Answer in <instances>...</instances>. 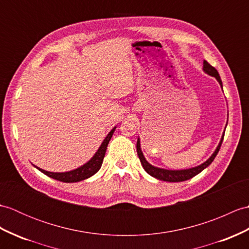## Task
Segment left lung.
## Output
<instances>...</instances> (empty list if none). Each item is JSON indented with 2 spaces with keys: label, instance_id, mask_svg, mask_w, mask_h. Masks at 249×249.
Masks as SVG:
<instances>
[{
  "label": "left lung",
  "instance_id": "obj_1",
  "mask_svg": "<svg viewBox=\"0 0 249 249\" xmlns=\"http://www.w3.org/2000/svg\"><path fill=\"white\" fill-rule=\"evenodd\" d=\"M203 65H204L203 66V71L206 74L210 75V76L215 77V79L218 82L219 86H221L222 89H223L222 79H221V77H219V74L216 71V69L213 68L211 65H209V63H208L206 60H204ZM226 126H227V123H226ZM225 129H226V127H225ZM224 135H225V130H224L223 135H222L221 141H219L218 145L215 148V151L213 152V154L205 161V162H203V163L197 165V166L190 167V169H186V170H166V169H161V167L152 165L145 159V157H144V155L142 153L140 138H138V141H137V153H138V156H139V159H140V161H141V164L143 166V169L145 170V172L147 173V174H149V175L155 177V178L159 179V180L169 181V182H180V181L188 180V179H191L192 177L199 174L201 171L205 170L207 166H209L212 163V161L214 160V158L216 157V155H217V153L219 151V148H221L223 139H224Z\"/></svg>",
  "mask_w": 249,
  "mask_h": 249
}]
</instances>
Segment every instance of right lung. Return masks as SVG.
<instances>
[{
    "label": "right lung",
    "instance_id": "obj_1",
    "mask_svg": "<svg viewBox=\"0 0 249 249\" xmlns=\"http://www.w3.org/2000/svg\"><path fill=\"white\" fill-rule=\"evenodd\" d=\"M115 128H117V126H114L113 128L109 131V134L106 136L105 139H104L101 146L98 147L96 153L93 155V157H92L89 161H87L85 164L77 167V169H74L68 172H49V171L40 169V167L36 165L34 166L36 167V169H38L40 172H42L46 176L62 182H78V181L85 180L87 178H90L101 169L104 157H105L108 143L110 141Z\"/></svg>",
    "mask_w": 249,
    "mask_h": 249
}]
</instances>
